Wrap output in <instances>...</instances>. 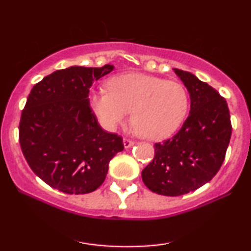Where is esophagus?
I'll list each match as a JSON object with an SVG mask.
<instances>
[{
    "label": "esophagus",
    "instance_id": "34e87169",
    "mask_svg": "<svg viewBox=\"0 0 251 251\" xmlns=\"http://www.w3.org/2000/svg\"><path fill=\"white\" fill-rule=\"evenodd\" d=\"M133 144H135V143H133L132 140L128 139V138L123 139V145H125V149H129V147H131Z\"/></svg>",
    "mask_w": 251,
    "mask_h": 251
}]
</instances>
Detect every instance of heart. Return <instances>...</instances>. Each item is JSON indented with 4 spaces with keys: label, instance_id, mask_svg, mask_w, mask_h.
<instances>
[{
    "label": "heart",
    "instance_id": "1",
    "mask_svg": "<svg viewBox=\"0 0 251 251\" xmlns=\"http://www.w3.org/2000/svg\"><path fill=\"white\" fill-rule=\"evenodd\" d=\"M107 89L89 96V106L108 131L125 122L132 111V123L140 136L162 139L176 131L187 114L188 94L180 82L125 73L109 78Z\"/></svg>",
    "mask_w": 251,
    "mask_h": 251
}]
</instances>
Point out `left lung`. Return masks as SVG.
<instances>
[{"instance_id":"left-lung-1","label":"left lung","mask_w":251,"mask_h":251,"mask_svg":"<svg viewBox=\"0 0 251 251\" xmlns=\"http://www.w3.org/2000/svg\"><path fill=\"white\" fill-rule=\"evenodd\" d=\"M191 98V111L179 131L154 144L155 155L142 171L154 193L178 197L212 179L225 159L232 126L227 102L190 72L174 68Z\"/></svg>"}]
</instances>
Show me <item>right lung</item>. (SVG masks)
Listing matches in <instances>:
<instances>
[{
  "label": "right lung",
  "mask_w": 251,
  "mask_h": 251,
  "mask_svg": "<svg viewBox=\"0 0 251 251\" xmlns=\"http://www.w3.org/2000/svg\"><path fill=\"white\" fill-rule=\"evenodd\" d=\"M113 68L58 70L30 90L19 123L20 147L30 169L52 188L94 192L104 183L109 161L125 149L122 137L102 130L89 106L92 82Z\"/></svg>",
  "instance_id": "add662e5"
}]
</instances>
